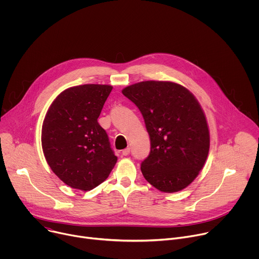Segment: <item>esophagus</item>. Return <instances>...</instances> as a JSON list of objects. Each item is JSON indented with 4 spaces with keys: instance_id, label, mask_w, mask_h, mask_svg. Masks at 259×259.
Masks as SVG:
<instances>
[{
    "instance_id": "obj_1",
    "label": "esophagus",
    "mask_w": 259,
    "mask_h": 259,
    "mask_svg": "<svg viewBox=\"0 0 259 259\" xmlns=\"http://www.w3.org/2000/svg\"><path fill=\"white\" fill-rule=\"evenodd\" d=\"M129 153H130V147H126L125 150L122 151V155H123V156H128Z\"/></svg>"
}]
</instances>
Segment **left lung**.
<instances>
[{
  "label": "left lung",
  "instance_id": "1",
  "mask_svg": "<svg viewBox=\"0 0 259 259\" xmlns=\"http://www.w3.org/2000/svg\"><path fill=\"white\" fill-rule=\"evenodd\" d=\"M122 93L139 108L151 138L150 155L141 163L144 178L165 193L187 188L203 168L210 145L198 100L172 82H140Z\"/></svg>",
  "mask_w": 259,
  "mask_h": 259
}]
</instances>
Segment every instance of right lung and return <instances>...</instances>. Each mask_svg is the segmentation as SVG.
<instances>
[{
    "instance_id": "right-lung-1",
    "label": "right lung",
    "mask_w": 259,
    "mask_h": 259,
    "mask_svg": "<svg viewBox=\"0 0 259 259\" xmlns=\"http://www.w3.org/2000/svg\"><path fill=\"white\" fill-rule=\"evenodd\" d=\"M113 87L87 84L61 92L50 105L42 127V147L52 171L72 189L90 191L117 163L98 117Z\"/></svg>"
}]
</instances>
